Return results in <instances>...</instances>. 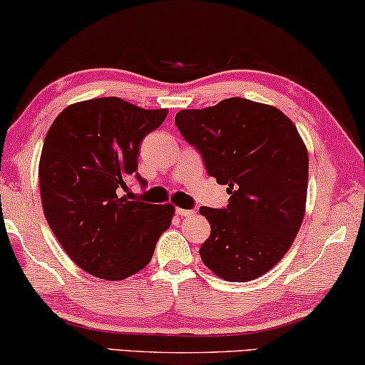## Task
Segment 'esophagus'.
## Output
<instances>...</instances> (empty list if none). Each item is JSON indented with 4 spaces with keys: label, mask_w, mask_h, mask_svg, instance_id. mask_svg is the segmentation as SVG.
I'll list each match as a JSON object with an SVG mask.
<instances>
[{
    "label": "esophagus",
    "mask_w": 365,
    "mask_h": 365,
    "mask_svg": "<svg viewBox=\"0 0 365 365\" xmlns=\"http://www.w3.org/2000/svg\"><path fill=\"white\" fill-rule=\"evenodd\" d=\"M195 213L193 210H183V208H177V215L178 216H192Z\"/></svg>",
    "instance_id": "esophagus-1"
}]
</instances>
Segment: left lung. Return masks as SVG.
<instances>
[{"label":"left lung","mask_w":365,"mask_h":365,"mask_svg":"<svg viewBox=\"0 0 365 365\" xmlns=\"http://www.w3.org/2000/svg\"><path fill=\"white\" fill-rule=\"evenodd\" d=\"M175 124L231 195L225 210L201 206L211 225L203 264L227 282H249L280 262L300 231L308 190V150L279 108L227 98L182 110Z\"/></svg>","instance_id":"8db88e82"}]
</instances>
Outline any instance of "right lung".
I'll return each instance as SVG.
<instances>
[{
  "mask_svg": "<svg viewBox=\"0 0 365 365\" xmlns=\"http://www.w3.org/2000/svg\"><path fill=\"white\" fill-rule=\"evenodd\" d=\"M167 110H144L118 96L73 103L58 114L39 160L42 210L70 259L103 280H123L150 262L175 206L129 201L139 144Z\"/></svg>",
  "mask_w": 365,
  "mask_h": 365,
  "instance_id": "right-lung-1",
  "label": "right lung"
}]
</instances>
